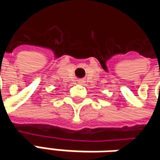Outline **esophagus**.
Instances as JSON below:
<instances>
[{"instance_id":"esophagus-1","label":"esophagus","mask_w":160,"mask_h":160,"mask_svg":"<svg viewBox=\"0 0 160 160\" xmlns=\"http://www.w3.org/2000/svg\"><path fill=\"white\" fill-rule=\"evenodd\" d=\"M84 82H85V81H84V80H80L79 81H78V83H79V84H83Z\"/></svg>"}]
</instances>
